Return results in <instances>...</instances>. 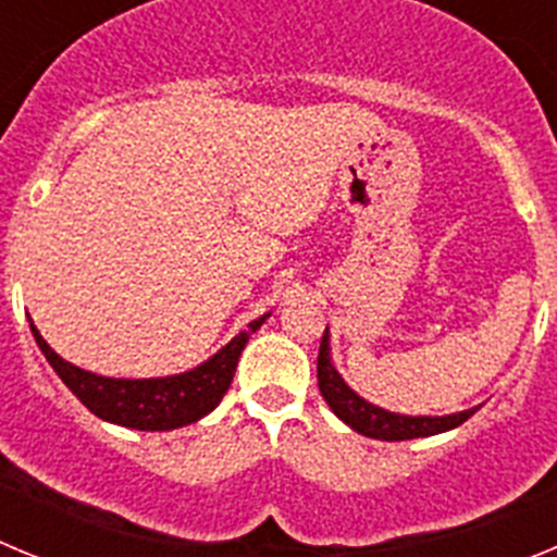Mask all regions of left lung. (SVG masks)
I'll list each match as a JSON object with an SVG mask.
<instances>
[{"mask_svg": "<svg viewBox=\"0 0 557 557\" xmlns=\"http://www.w3.org/2000/svg\"><path fill=\"white\" fill-rule=\"evenodd\" d=\"M318 387H321V396L326 398V405L332 407L339 421H346L359 435L376 437V441H412V437L449 432L476 412V407H471V410L451 412V416H401V412H387L371 405L362 396H357L334 368L332 348H329V326L323 332L321 351H318Z\"/></svg>", "mask_w": 557, "mask_h": 557, "instance_id": "1", "label": "left lung"}]
</instances>
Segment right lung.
Wrapping results in <instances>:
<instances>
[{
    "label": "right lung",
    "mask_w": 557,
    "mask_h": 557,
    "mask_svg": "<svg viewBox=\"0 0 557 557\" xmlns=\"http://www.w3.org/2000/svg\"><path fill=\"white\" fill-rule=\"evenodd\" d=\"M268 318L270 312L262 314L259 321L248 323V332L236 334L228 346L220 348L214 357L200 362L198 368L159 379L97 376V373L83 371V368L58 357L33 323H29V332L36 337L49 366L55 368L58 376L63 379V385L75 393L97 418L111 421V424L131 426V430L166 432L195 424L223 401L245 343Z\"/></svg>",
    "instance_id": "obj_1"
}]
</instances>
